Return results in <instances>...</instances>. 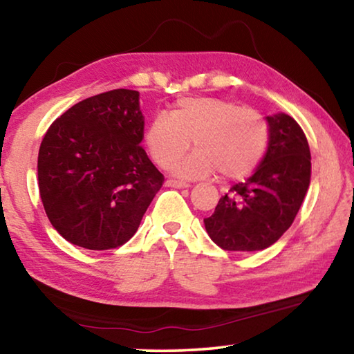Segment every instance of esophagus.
<instances>
[{"label": "esophagus", "mask_w": 354, "mask_h": 354, "mask_svg": "<svg viewBox=\"0 0 354 354\" xmlns=\"http://www.w3.org/2000/svg\"><path fill=\"white\" fill-rule=\"evenodd\" d=\"M167 185H169V187H175V189H187L189 187L187 183L176 181V179H169V181H167Z\"/></svg>", "instance_id": "34e87169"}]
</instances>
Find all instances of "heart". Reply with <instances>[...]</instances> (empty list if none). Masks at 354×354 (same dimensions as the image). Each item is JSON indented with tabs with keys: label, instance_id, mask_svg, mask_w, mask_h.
<instances>
[{
	"label": "heart",
	"instance_id": "1",
	"mask_svg": "<svg viewBox=\"0 0 354 354\" xmlns=\"http://www.w3.org/2000/svg\"><path fill=\"white\" fill-rule=\"evenodd\" d=\"M196 149L175 171L184 178H206L220 173L223 179L250 175L263 158L268 127L259 112L232 101L192 97L173 106L170 115L158 113L145 131V145L153 160L169 169L190 147Z\"/></svg>",
	"mask_w": 354,
	"mask_h": 354
}]
</instances>
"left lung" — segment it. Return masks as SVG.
<instances>
[{
  "label": "left lung",
  "mask_w": 354,
  "mask_h": 354,
  "mask_svg": "<svg viewBox=\"0 0 354 354\" xmlns=\"http://www.w3.org/2000/svg\"><path fill=\"white\" fill-rule=\"evenodd\" d=\"M267 151L247 181L234 184L205 218L209 237L227 251L268 248L289 230L310 184L303 129L284 112L266 117Z\"/></svg>",
  "instance_id": "8db88e82"
}]
</instances>
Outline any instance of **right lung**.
<instances>
[{"label": "right lung", "mask_w": 354, "mask_h": 354, "mask_svg": "<svg viewBox=\"0 0 354 354\" xmlns=\"http://www.w3.org/2000/svg\"><path fill=\"white\" fill-rule=\"evenodd\" d=\"M139 92L117 88L64 112L40 143V198L65 241L111 250L136 234L164 176L140 147Z\"/></svg>", "instance_id": "add662e5"}]
</instances>
